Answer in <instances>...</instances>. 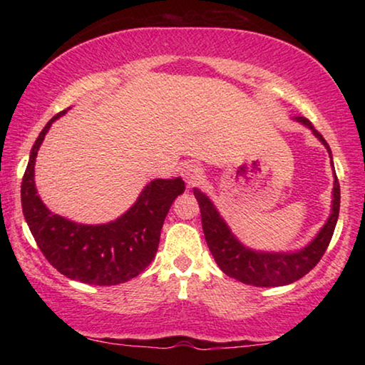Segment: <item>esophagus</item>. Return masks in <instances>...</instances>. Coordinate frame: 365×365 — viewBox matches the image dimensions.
<instances>
[{"instance_id":"esophagus-1","label":"esophagus","mask_w":365,"mask_h":365,"mask_svg":"<svg viewBox=\"0 0 365 365\" xmlns=\"http://www.w3.org/2000/svg\"><path fill=\"white\" fill-rule=\"evenodd\" d=\"M182 178L189 187H194L202 181L204 171L201 166H197V164H186V166L182 168Z\"/></svg>"}]
</instances>
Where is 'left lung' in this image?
Masks as SVG:
<instances>
[{
	"label": "left lung",
	"mask_w": 365,
	"mask_h": 365,
	"mask_svg": "<svg viewBox=\"0 0 365 365\" xmlns=\"http://www.w3.org/2000/svg\"><path fill=\"white\" fill-rule=\"evenodd\" d=\"M297 121L311 128L312 133L321 139L324 146L327 148L329 154H331V148H329L326 139L322 138V134L317 129H314L309 119L297 118ZM194 196L199 202L202 231L204 236H206L209 251L214 256V261L229 277H234L236 281L256 287L286 286V284L299 281L309 271H312L317 266V262L321 261L324 252H326L329 242H331L339 217V207H341V186H339L337 176L334 174L332 212L331 217L327 219L326 226L321 229L316 239L299 252L269 254L256 252L244 247L229 231L226 222L219 216L212 202L199 189H194Z\"/></svg>",
	"instance_id": "1"
}]
</instances>
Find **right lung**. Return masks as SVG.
Masks as SVG:
<instances>
[{
	"label": "right lung",
	"mask_w": 365,
	"mask_h": 365,
	"mask_svg": "<svg viewBox=\"0 0 365 365\" xmlns=\"http://www.w3.org/2000/svg\"><path fill=\"white\" fill-rule=\"evenodd\" d=\"M39 133L21 182V206L39 251L54 269L74 281L116 286L136 277L156 256L163 222L169 207L184 192V181L154 179L126 214L114 222L84 226L48 211L34 187V161L49 126Z\"/></svg>",
	"instance_id": "right-lung-1"
}]
</instances>
